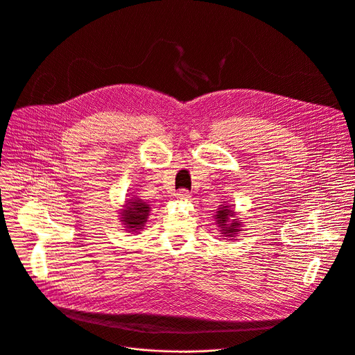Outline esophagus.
<instances>
[{"label": "esophagus", "instance_id": "34e87169", "mask_svg": "<svg viewBox=\"0 0 355 355\" xmlns=\"http://www.w3.org/2000/svg\"><path fill=\"white\" fill-rule=\"evenodd\" d=\"M177 198H178V199H182V200H187V199L191 198V193H189L187 189H180V191L177 192Z\"/></svg>", "mask_w": 355, "mask_h": 355}]
</instances>
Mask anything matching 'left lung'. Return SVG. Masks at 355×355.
Returning <instances> with one entry per match:
<instances>
[{"instance_id":"left-lung-1","label":"left lung","mask_w":355,"mask_h":355,"mask_svg":"<svg viewBox=\"0 0 355 355\" xmlns=\"http://www.w3.org/2000/svg\"><path fill=\"white\" fill-rule=\"evenodd\" d=\"M216 220L218 227L221 228L220 232L224 234L225 237H235V234H239L241 231V221L239 218H235L234 214L235 211L230 209V206H223L218 207L216 211Z\"/></svg>"}]
</instances>
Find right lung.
I'll list each match as a JSON object with an SVG mask.
<instances>
[{"label":"right lung","mask_w":355,"mask_h":355,"mask_svg":"<svg viewBox=\"0 0 355 355\" xmlns=\"http://www.w3.org/2000/svg\"><path fill=\"white\" fill-rule=\"evenodd\" d=\"M150 206L139 198L128 199L121 210V221L130 231H139L148 221Z\"/></svg>","instance_id":"add662e5"}]
</instances>
